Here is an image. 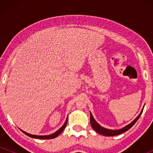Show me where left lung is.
<instances>
[{"label":"left lung","mask_w":153,"mask_h":153,"mask_svg":"<svg viewBox=\"0 0 153 153\" xmlns=\"http://www.w3.org/2000/svg\"><path fill=\"white\" fill-rule=\"evenodd\" d=\"M144 107L142 109L141 111H140V114H139L137 118H135V119L131 122L130 124H129L128 125L125 126L124 127L122 128V129H116V130H113V129H106V128H104L103 127H101V125L95 120V119L93 117V114H91V117H90V122H91V127H93V129H94L96 132H98L99 134H101L102 135H104V136H115V135H118L122 134V133L124 132V131L129 130L130 128L132 127L133 125L135 124V122L138 120V119L140 118V117L141 116L142 113H143V111Z\"/></svg>","instance_id":"obj_1"}]
</instances>
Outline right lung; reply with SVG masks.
I'll use <instances>...</instances> for the list:
<instances>
[{
    "label": "right lung",
    "instance_id": "1",
    "mask_svg": "<svg viewBox=\"0 0 153 153\" xmlns=\"http://www.w3.org/2000/svg\"><path fill=\"white\" fill-rule=\"evenodd\" d=\"M67 122H68V117H67L66 120H65V122L64 123V124L59 129H58L57 131H56L55 132L53 133V134H49V135H34V134H29V133L26 132L25 131H23L22 129H20V130L22 131L23 133H24L26 135H27V136L30 137L31 138H35V139H41V140H48V139H53V138H55L57 137L58 135L60 134V133H62V131L64 130L65 128L66 125H67Z\"/></svg>",
    "mask_w": 153,
    "mask_h": 153
}]
</instances>
